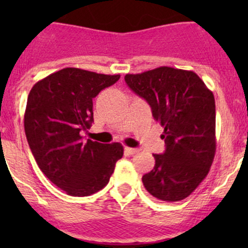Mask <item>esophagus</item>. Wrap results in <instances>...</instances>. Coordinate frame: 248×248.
I'll use <instances>...</instances> for the list:
<instances>
[{
	"label": "esophagus",
	"instance_id": "34e87169",
	"mask_svg": "<svg viewBox=\"0 0 248 248\" xmlns=\"http://www.w3.org/2000/svg\"><path fill=\"white\" fill-rule=\"evenodd\" d=\"M124 151H126L127 154H129V155H134V154H137V152H138V149H136V147L126 146V147H124Z\"/></svg>",
	"mask_w": 248,
	"mask_h": 248
}]
</instances>
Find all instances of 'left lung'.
<instances>
[{"mask_svg": "<svg viewBox=\"0 0 248 248\" xmlns=\"http://www.w3.org/2000/svg\"><path fill=\"white\" fill-rule=\"evenodd\" d=\"M124 80L164 128L166 151L154 155V169L142 176L145 188L163 202L187 198L205 179L216 152L214 94L194 72L171 67L126 74Z\"/></svg>", "mask_w": 248, "mask_h": 248, "instance_id": "1", "label": "left lung"}]
</instances>
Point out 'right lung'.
<instances>
[{
  "label": "right lung",
  "instance_id": "right-lung-1",
  "mask_svg": "<svg viewBox=\"0 0 248 248\" xmlns=\"http://www.w3.org/2000/svg\"><path fill=\"white\" fill-rule=\"evenodd\" d=\"M120 76L63 68L39 80L30 91L24 116L32 155L47 179L73 197H86L108 185L124 156L120 142L82 140L93 122L92 99Z\"/></svg>",
  "mask_w": 248,
  "mask_h": 248
}]
</instances>
